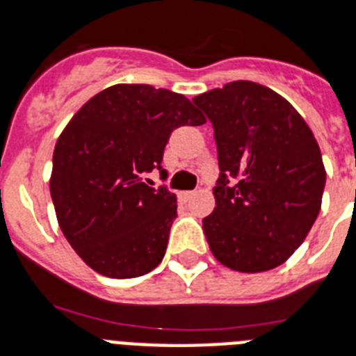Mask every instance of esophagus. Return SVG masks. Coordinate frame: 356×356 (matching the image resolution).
Segmentation results:
<instances>
[{"instance_id":"obj_1","label":"esophagus","mask_w":356,"mask_h":356,"mask_svg":"<svg viewBox=\"0 0 356 356\" xmlns=\"http://www.w3.org/2000/svg\"><path fill=\"white\" fill-rule=\"evenodd\" d=\"M195 195V192H181V199L188 201V199H192Z\"/></svg>"}]
</instances>
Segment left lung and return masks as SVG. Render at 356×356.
<instances>
[{
  "mask_svg": "<svg viewBox=\"0 0 356 356\" xmlns=\"http://www.w3.org/2000/svg\"><path fill=\"white\" fill-rule=\"evenodd\" d=\"M212 122L219 177L203 219L218 261L239 273L282 265L318 218L322 153L300 113L273 89L238 80L192 100Z\"/></svg>",
  "mask_w": 356,
  "mask_h": 356,
  "instance_id": "1",
  "label": "left lung"
}]
</instances>
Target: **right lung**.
<instances>
[{
  "mask_svg": "<svg viewBox=\"0 0 356 356\" xmlns=\"http://www.w3.org/2000/svg\"><path fill=\"white\" fill-rule=\"evenodd\" d=\"M207 118L183 95L148 83H117L71 118L54 148L51 197L60 228L89 267L137 278L163 261L177 197L148 186L163 168L173 129Z\"/></svg>",
  "mask_w": 356,
  "mask_h": 356,
  "instance_id": "obj_1",
  "label": "right lung"
}]
</instances>
